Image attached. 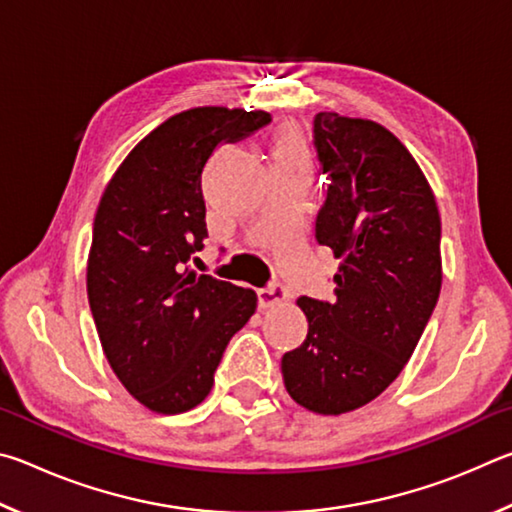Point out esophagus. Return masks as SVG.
<instances>
[{"instance_id":"1","label":"esophagus","mask_w":512,"mask_h":512,"mask_svg":"<svg viewBox=\"0 0 512 512\" xmlns=\"http://www.w3.org/2000/svg\"><path fill=\"white\" fill-rule=\"evenodd\" d=\"M289 298L287 289L282 287V284H271V287H262L257 289V302L259 307L266 309V307H273V305H280V302H284Z\"/></svg>"}]
</instances>
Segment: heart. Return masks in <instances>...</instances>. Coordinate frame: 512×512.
Returning a JSON list of instances; mask_svg holds the SVG:
<instances>
[{"label": "heart", "instance_id": "heart-1", "mask_svg": "<svg viewBox=\"0 0 512 512\" xmlns=\"http://www.w3.org/2000/svg\"><path fill=\"white\" fill-rule=\"evenodd\" d=\"M271 160H273V164L307 160L305 142H302V137L296 128H291V126L277 128L273 140H271Z\"/></svg>", "mask_w": 512, "mask_h": 512}]
</instances>
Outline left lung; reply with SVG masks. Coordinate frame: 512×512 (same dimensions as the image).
Wrapping results in <instances>:
<instances>
[{
	"label": "left lung",
	"mask_w": 512,
	"mask_h": 512,
	"mask_svg": "<svg viewBox=\"0 0 512 512\" xmlns=\"http://www.w3.org/2000/svg\"><path fill=\"white\" fill-rule=\"evenodd\" d=\"M314 146L329 180L316 239L341 259L334 300H298L309 332L282 357L289 395L320 415L386 391L440 296V214L418 162L370 119L318 112Z\"/></svg>",
	"instance_id": "obj_1"
}]
</instances>
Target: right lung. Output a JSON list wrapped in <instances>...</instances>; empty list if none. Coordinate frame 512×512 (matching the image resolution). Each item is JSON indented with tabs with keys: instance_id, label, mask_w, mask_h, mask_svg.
<instances>
[{
	"instance_id": "1",
	"label": "right lung",
	"mask_w": 512,
	"mask_h": 512,
	"mask_svg": "<svg viewBox=\"0 0 512 512\" xmlns=\"http://www.w3.org/2000/svg\"><path fill=\"white\" fill-rule=\"evenodd\" d=\"M268 121L264 110L178 112L126 155L101 196L88 257L92 318L110 368L155 413L201 404L230 339L255 314L253 289L198 275L192 262L207 237V160Z\"/></svg>"
}]
</instances>
